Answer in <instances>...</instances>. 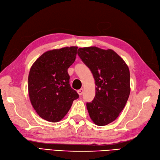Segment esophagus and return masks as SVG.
<instances>
[{
    "label": "esophagus",
    "mask_w": 160,
    "mask_h": 160,
    "mask_svg": "<svg viewBox=\"0 0 160 160\" xmlns=\"http://www.w3.org/2000/svg\"><path fill=\"white\" fill-rule=\"evenodd\" d=\"M83 88H81V89H80V90H77V92H78V94H79V95H80V96H81L83 94Z\"/></svg>",
    "instance_id": "1"
}]
</instances>
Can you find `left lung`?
Instances as JSON below:
<instances>
[{"mask_svg": "<svg viewBox=\"0 0 160 160\" xmlns=\"http://www.w3.org/2000/svg\"><path fill=\"white\" fill-rule=\"evenodd\" d=\"M77 53L95 80V97L86 104L90 118L98 126L107 125L118 118L128 100L129 69L112 49L84 47L79 48Z\"/></svg>", "mask_w": 160, "mask_h": 160, "instance_id": "left-lung-1", "label": "left lung"}]
</instances>
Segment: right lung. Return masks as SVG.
Here are the masks:
<instances>
[{
	"label": "right lung",
	"mask_w": 160,
	"mask_h": 160,
	"mask_svg": "<svg viewBox=\"0 0 160 160\" xmlns=\"http://www.w3.org/2000/svg\"><path fill=\"white\" fill-rule=\"evenodd\" d=\"M77 48L64 47L45 52L30 69L28 90L31 105L40 117L47 121H60L73 101L79 98L70 86L68 73L76 59Z\"/></svg>",
	"instance_id": "obj_1"
}]
</instances>
